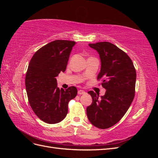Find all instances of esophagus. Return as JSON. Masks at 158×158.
Segmentation results:
<instances>
[{
    "mask_svg": "<svg viewBox=\"0 0 158 158\" xmlns=\"http://www.w3.org/2000/svg\"><path fill=\"white\" fill-rule=\"evenodd\" d=\"M78 94H79V95H82V94H85V92H84V90H82V89H80V90H78Z\"/></svg>",
    "mask_w": 158,
    "mask_h": 158,
    "instance_id": "34e87169",
    "label": "esophagus"
}]
</instances>
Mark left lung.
I'll list each match as a JSON object with an SVG mask.
<instances>
[{
    "mask_svg": "<svg viewBox=\"0 0 158 158\" xmlns=\"http://www.w3.org/2000/svg\"><path fill=\"white\" fill-rule=\"evenodd\" d=\"M98 52L101 70L98 79L106 94L99 98L89 91L92 103L86 108L89 122L95 127L105 129L115 125L125 115L135 97L136 73L130 57L126 52L109 42L88 45Z\"/></svg>",
    "mask_w": 158,
    "mask_h": 158,
    "instance_id": "left-lung-1",
    "label": "left lung"
}]
</instances>
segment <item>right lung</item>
Returning <instances> with one entry per match:
<instances>
[{
	"label": "right lung",
	"instance_id": "obj_1",
	"mask_svg": "<svg viewBox=\"0 0 158 158\" xmlns=\"http://www.w3.org/2000/svg\"><path fill=\"white\" fill-rule=\"evenodd\" d=\"M75 44L68 40L50 42L35 52L28 65L25 80L28 101L33 112L46 123L63 121L68 113L69 102L77 95L74 86L60 89L56 79L65 71Z\"/></svg>",
	"mask_w": 158,
	"mask_h": 158
}]
</instances>
